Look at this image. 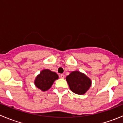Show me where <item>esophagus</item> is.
Wrapping results in <instances>:
<instances>
[{"label":"esophagus","instance_id":"obj_1","mask_svg":"<svg viewBox=\"0 0 123 123\" xmlns=\"http://www.w3.org/2000/svg\"><path fill=\"white\" fill-rule=\"evenodd\" d=\"M60 77L61 78V79H64V77H65V75H64V74H61Z\"/></svg>","mask_w":123,"mask_h":123}]
</instances>
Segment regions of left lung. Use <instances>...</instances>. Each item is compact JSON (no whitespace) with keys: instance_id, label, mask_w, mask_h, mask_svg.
Returning a JSON list of instances; mask_svg holds the SVG:
<instances>
[{"instance_id":"left-lung-1","label":"left lung","mask_w":123,"mask_h":123,"mask_svg":"<svg viewBox=\"0 0 123 123\" xmlns=\"http://www.w3.org/2000/svg\"><path fill=\"white\" fill-rule=\"evenodd\" d=\"M66 80L73 92L78 95H83L91 86V80L85 74L75 71L69 74Z\"/></svg>"}]
</instances>
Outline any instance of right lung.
Listing matches in <instances>:
<instances>
[{
    "label": "right lung",
    "instance_id": "1",
    "mask_svg": "<svg viewBox=\"0 0 123 123\" xmlns=\"http://www.w3.org/2000/svg\"><path fill=\"white\" fill-rule=\"evenodd\" d=\"M58 79L56 73L49 69H44L37 76L34 83L37 87L42 91H46L50 89L55 80Z\"/></svg>",
    "mask_w": 123,
    "mask_h": 123
}]
</instances>
